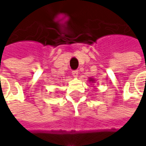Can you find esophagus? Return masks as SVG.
I'll return each mask as SVG.
<instances>
[{"label": "esophagus", "mask_w": 146, "mask_h": 146, "mask_svg": "<svg viewBox=\"0 0 146 146\" xmlns=\"http://www.w3.org/2000/svg\"><path fill=\"white\" fill-rule=\"evenodd\" d=\"M78 70H73L72 71V76H74V77H77L78 76Z\"/></svg>", "instance_id": "obj_1"}]
</instances>
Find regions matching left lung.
Wrapping results in <instances>:
<instances>
[{
	"label": "left lung",
	"mask_w": 146,
	"mask_h": 146,
	"mask_svg": "<svg viewBox=\"0 0 146 146\" xmlns=\"http://www.w3.org/2000/svg\"><path fill=\"white\" fill-rule=\"evenodd\" d=\"M88 82H89L90 84H94V83L96 82V80H95V79H93L92 77H89V78H88Z\"/></svg>",
	"instance_id": "left-lung-1"
}]
</instances>
